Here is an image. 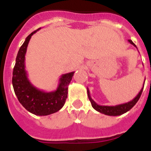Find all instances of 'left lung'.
<instances>
[{
    "instance_id": "left-lung-1",
    "label": "left lung",
    "mask_w": 151,
    "mask_h": 151,
    "mask_svg": "<svg viewBox=\"0 0 151 151\" xmlns=\"http://www.w3.org/2000/svg\"><path fill=\"white\" fill-rule=\"evenodd\" d=\"M128 41H129L130 44L133 45L134 46L136 47L135 44L131 41V40H129ZM144 83H145V81H144ZM143 87L141 89L140 92L138 93V95L136 96L133 100L128 101V102H126V103L119 104V105H116V106H100V105H98V104L96 103L95 101L93 100L92 98L90 97V90H89L88 88H87V93H88V98L90 99V102H91V105H92L93 108L94 110H96L97 111H98V112L101 113V114H106V115L118 116L122 115V114H123L125 113H127V111H129V110L134 106L135 104L137 103V101H138V99L141 97L142 93V90H143Z\"/></svg>"
}]
</instances>
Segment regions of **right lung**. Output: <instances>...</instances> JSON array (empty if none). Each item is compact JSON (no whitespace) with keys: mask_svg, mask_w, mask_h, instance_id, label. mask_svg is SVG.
<instances>
[{"mask_svg":"<svg viewBox=\"0 0 151 151\" xmlns=\"http://www.w3.org/2000/svg\"><path fill=\"white\" fill-rule=\"evenodd\" d=\"M41 28L31 33L19 50L13 68V86L20 103L35 115L45 116L58 112L64 106L68 94V86L74 72L65 73L59 79L58 88L51 92H45L33 86L28 78L25 70V53L31 37Z\"/></svg>","mask_w":151,"mask_h":151,"instance_id":"add662e5","label":"right lung"}]
</instances>
